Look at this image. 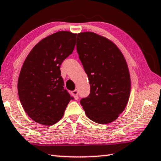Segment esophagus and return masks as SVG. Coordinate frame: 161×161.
<instances>
[{
  "label": "esophagus",
  "mask_w": 161,
  "mask_h": 161,
  "mask_svg": "<svg viewBox=\"0 0 161 161\" xmlns=\"http://www.w3.org/2000/svg\"><path fill=\"white\" fill-rule=\"evenodd\" d=\"M71 94L73 95V97H74L75 100H77L78 98V92L77 90H75L71 92Z\"/></svg>",
  "instance_id": "esophagus-1"
}]
</instances>
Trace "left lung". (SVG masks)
I'll list each match as a JSON object with an SVG mask.
<instances>
[{"label": "left lung", "mask_w": 161, "mask_h": 161, "mask_svg": "<svg viewBox=\"0 0 161 161\" xmlns=\"http://www.w3.org/2000/svg\"><path fill=\"white\" fill-rule=\"evenodd\" d=\"M76 47L91 86L90 94L80 104L91 120L111 123L124 110L130 93L125 58L112 41L93 32L78 33Z\"/></svg>", "instance_id": "1"}]
</instances>
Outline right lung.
Instances as JSON below:
<instances>
[{
  "label": "right lung",
  "instance_id": "right-lung-1",
  "mask_svg": "<svg viewBox=\"0 0 161 161\" xmlns=\"http://www.w3.org/2000/svg\"><path fill=\"white\" fill-rule=\"evenodd\" d=\"M75 33L58 31L37 43L26 58L18 81L23 109L31 119L52 125L61 119L73 97L64 89L60 65L74 50Z\"/></svg>",
  "mask_w": 161,
  "mask_h": 161
}]
</instances>
